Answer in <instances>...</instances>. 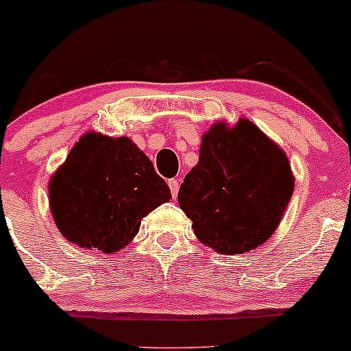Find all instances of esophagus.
Wrapping results in <instances>:
<instances>
[{
	"label": "esophagus",
	"instance_id": "esophagus-1",
	"mask_svg": "<svg viewBox=\"0 0 351 351\" xmlns=\"http://www.w3.org/2000/svg\"><path fill=\"white\" fill-rule=\"evenodd\" d=\"M168 186H169V190H171L173 198H176V195H178V188H180L178 180H175V178L168 180Z\"/></svg>",
	"mask_w": 351,
	"mask_h": 351
}]
</instances>
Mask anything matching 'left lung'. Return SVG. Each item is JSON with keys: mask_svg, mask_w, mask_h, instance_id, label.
Wrapping results in <instances>:
<instances>
[{"mask_svg": "<svg viewBox=\"0 0 351 351\" xmlns=\"http://www.w3.org/2000/svg\"><path fill=\"white\" fill-rule=\"evenodd\" d=\"M290 161L250 119L211 125L184 176L180 208L196 238L221 255L250 252L275 233L293 195Z\"/></svg>", "mask_w": 351, "mask_h": 351, "instance_id": "1", "label": "left lung"}]
</instances>
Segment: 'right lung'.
<instances>
[{"instance_id": "add662e5", "label": "right lung", "mask_w": 351, "mask_h": 351, "mask_svg": "<svg viewBox=\"0 0 351 351\" xmlns=\"http://www.w3.org/2000/svg\"><path fill=\"white\" fill-rule=\"evenodd\" d=\"M61 234L82 248L114 253L136 237L141 219L171 198L167 182L130 138L83 134L48 186Z\"/></svg>"}]
</instances>
